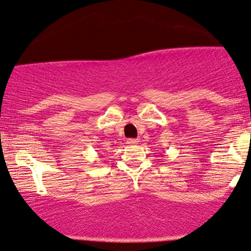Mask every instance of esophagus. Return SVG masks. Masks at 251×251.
I'll list each match as a JSON object with an SVG mask.
<instances>
[{"mask_svg": "<svg viewBox=\"0 0 251 251\" xmlns=\"http://www.w3.org/2000/svg\"><path fill=\"white\" fill-rule=\"evenodd\" d=\"M138 140H136V139H128L127 140V143H128V145H138Z\"/></svg>", "mask_w": 251, "mask_h": 251, "instance_id": "esophagus-1", "label": "esophagus"}]
</instances>
